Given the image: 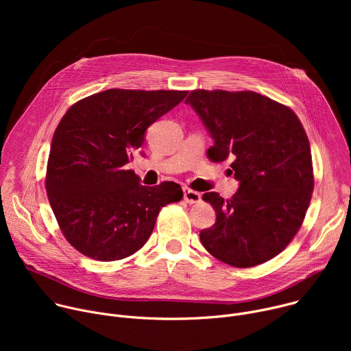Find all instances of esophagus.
Masks as SVG:
<instances>
[{
    "label": "esophagus",
    "instance_id": "esophagus-1",
    "mask_svg": "<svg viewBox=\"0 0 351 351\" xmlns=\"http://www.w3.org/2000/svg\"><path fill=\"white\" fill-rule=\"evenodd\" d=\"M183 198L184 202L189 203V204H194V203H198L199 199H202V194H199L198 191H194L189 187H183Z\"/></svg>",
    "mask_w": 351,
    "mask_h": 351
}]
</instances>
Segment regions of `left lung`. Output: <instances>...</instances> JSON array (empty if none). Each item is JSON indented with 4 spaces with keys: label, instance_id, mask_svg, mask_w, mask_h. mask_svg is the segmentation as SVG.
I'll return each instance as SVG.
<instances>
[{
    "label": "left lung",
    "instance_id": "8db88e82",
    "mask_svg": "<svg viewBox=\"0 0 351 351\" xmlns=\"http://www.w3.org/2000/svg\"><path fill=\"white\" fill-rule=\"evenodd\" d=\"M210 132L214 162L230 160L240 182L232 198L203 195L215 223L199 232L207 252L237 268L260 265L302 226L314 190L310 141L297 115L254 91L193 90L186 98Z\"/></svg>",
    "mask_w": 351,
    "mask_h": 351
}]
</instances>
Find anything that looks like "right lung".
<instances>
[{"label":"right lung","instance_id":"1","mask_svg":"<svg viewBox=\"0 0 351 351\" xmlns=\"http://www.w3.org/2000/svg\"><path fill=\"white\" fill-rule=\"evenodd\" d=\"M187 91L110 88L73 104L58 123L45 190L60 229L82 254L117 261L152 234L160 210L180 202L173 182L156 187L123 167L149 125L183 101Z\"/></svg>","mask_w":351,"mask_h":351}]
</instances>
